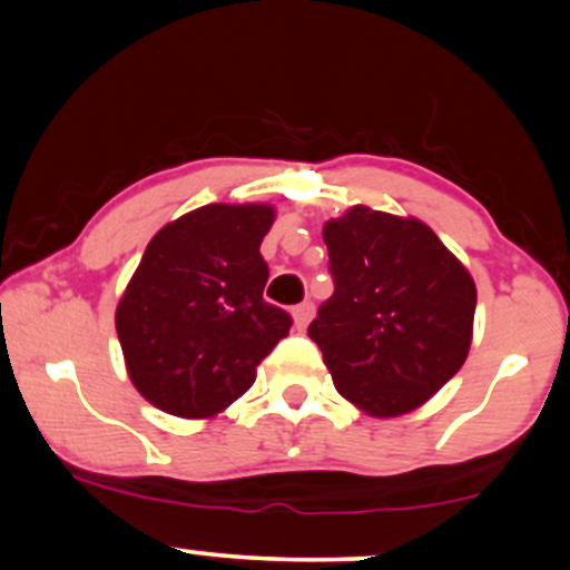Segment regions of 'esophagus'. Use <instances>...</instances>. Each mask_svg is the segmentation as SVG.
<instances>
[{
	"mask_svg": "<svg viewBox=\"0 0 570 570\" xmlns=\"http://www.w3.org/2000/svg\"><path fill=\"white\" fill-rule=\"evenodd\" d=\"M313 313H316V307H313V303H299V305H294V311H292L294 326H297V330H305V326L311 324Z\"/></svg>",
	"mask_w": 570,
	"mask_h": 570,
	"instance_id": "esophagus-1",
	"label": "esophagus"
}]
</instances>
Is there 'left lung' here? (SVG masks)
<instances>
[{
    "label": "left lung",
    "instance_id": "8db88e82",
    "mask_svg": "<svg viewBox=\"0 0 570 570\" xmlns=\"http://www.w3.org/2000/svg\"><path fill=\"white\" fill-rule=\"evenodd\" d=\"M335 294L307 337L335 389L375 417L421 407L466 362L476 286L417 219L353 206L324 225Z\"/></svg>",
    "mask_w": 570,
    "mask_h": 570
}]
</instances>
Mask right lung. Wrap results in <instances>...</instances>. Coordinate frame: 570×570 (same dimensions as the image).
Masks as SVG:
<instances>
[{
	"label": "right lung",
	"mask_w": 570,
	"mask_h": 570,
	"mask_svg": "<svg viewBox=\"0 0 570 570\" xmlns=\"http://www.w3.org/2000/svg\"><path fill=\"white\" fill-rule=\"evenodd\" d=\"M271 225V206L208 203L149 240L115 324L130 381L155 407L217 415L289 335V313L263 297Z\"/></svg>",
	"instance_id": "obj_1"
}]
</instances>
